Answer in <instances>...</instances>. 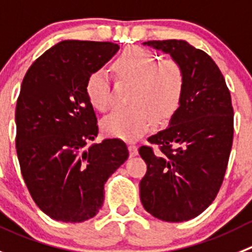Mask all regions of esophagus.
Masks as SVG:
<instances>
[{"instance_id": "1", "label": "esophagus", "mask_w": 252, "mask_h": 252, "mask_svg": "<svg viewBox=\"0 0 252 252\" xmlns=\"http://www.w3.org/2000/svg\"><path fill=\"white\" fill-rule=\"evenodd\" d=\"M129 154H130V157H134V155L138 154V148L134 143H130V144H129Z\"/></svg>"}]
</instances>
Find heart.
Returning <instances> with one entry per match:
<instances>
[{"instance_id": "obj_1", "label": "heart", "mask_w": 252, "mask_h": 252, "mask_svg": "<svg viewBox=\"0 0 252 252\" xmlns=\"http://www.w3.org/2000/svg\"><path fill=\"white\" fill-rule=\"evenodd\" d=\"M118 81L130 82V104L118 108L105 117L102 128L107 135L131 140L152 126L165 124L179 109L185 88V77L175 61L158 58L140 48L123 52L113 63ZM86 94L94 109L104 112L109 107V79L105 72L95 70L87 78Z\"/></svg>"}]
</instances>
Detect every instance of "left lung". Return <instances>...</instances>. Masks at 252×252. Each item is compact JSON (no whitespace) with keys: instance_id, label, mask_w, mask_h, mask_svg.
<instances>
[{"instance_id":"obj_1","label":"left lung","mask_w":252,"mask_h":252,"mask_svg":"<svg viewBox=\"0 0 252 252\" xmlns=\"http://www.w3.org/2000/svg\"><path fill=\"white\" fill-rule=\"evenodd\" d=\"M182 68L185 88L168 128L148 138L140 200L154 218L182 222L200 215L224 182L234 138V109L224 76L210 56L185 41H148ZM158 148L154 151L152 145Z\"/></svg>"}]
</instances>
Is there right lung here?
I'll list each match as a JSON object with an SVG mask.
<instances>
[{
	"instance_id": "add662e5",
	"label": "right lung",
	"mask_w": 252,
	"mask_h": 252,
	"mask_svg": "<svg viewBox=\"0 0 252 252\" xmlns=\"http://www.w3.org/2000/svg\"><path fill=\"white\" fill-rule=\"evenodd\" d=\"M113 42L62 41L28 68L16 105V149L31 196L49 218L82 222L98 214L104 184L128 159L118 138L98 134L86 94L89 74L117 53Z\"/></svg>"
}]
</instances>
